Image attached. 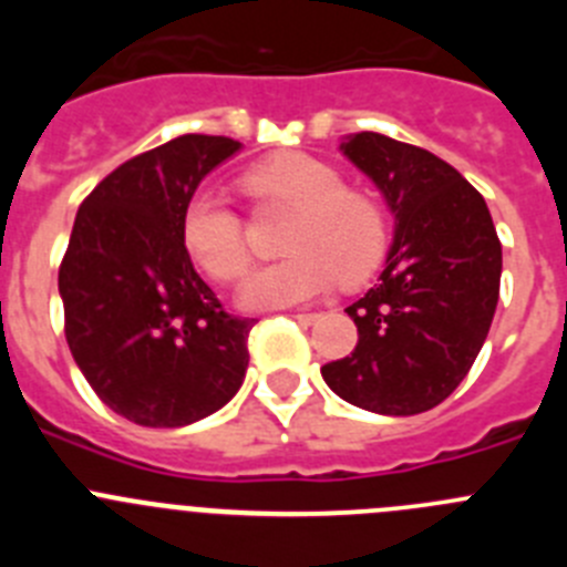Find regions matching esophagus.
Here are the masks:
<instances>
[{
    "mask_svg": "<svg viewBox=\"0 0 567 567\" xmlns=\"http://www.w3.org/2000/svg\"><path fill=\"white\" fill-rule=\"evenodd\" d=\"M292 318L298 320V323H307V327H309V323H315V320H318V315H315V312H298V315H292Z\"/></svg>",
    "mask_w": 567,
    "mask_h": 567,
    "instance_id": "34e87169",
    "label": "esophagus"
}]
</instances>
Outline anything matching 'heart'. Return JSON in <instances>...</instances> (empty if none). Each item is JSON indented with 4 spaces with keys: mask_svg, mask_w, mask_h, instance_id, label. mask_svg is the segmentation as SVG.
<instances>
[{
    "mask_svg": "<svg viewBox=\"0 0 567 567\" xmlns=\"http://www.w3.org/2000/svg\"><path fill=\"white\" fill-rule=\"evenodd\" d=\"M260 204L292 209L280 252L289 258L252 272L240 289L247 309H284L329 292L358 287L385 255V215L372 195L349 189L332 164L307 153H278L244 175ZM187 252L209 278L233 284L249 260L244 221L221 195L202 189L182 218Z\"/></svg>",
    "mask_w": 567,
    "mask_h": 567,
    "instance_id": "obj_1",
    "label": "heart"
}]
</instances>
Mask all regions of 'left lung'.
Wrapping results in <instances>:
<instances>
[{"label": "left lung", "instance_id": "1", "mask_svg": "<svg viewBox=\"0 0 567 567\" xmlns=\"http://www.w3.org/2000/svg\"><path fill=\"white\" fill-rule=\"evenodd\" d=\"M394 215L380 284L346 309L352 354L320 369L346 403L374 414L429 412L468 374L488 338L503 247L485 198L463 175L414 144L354 133L340 144Z\"/></svg>", "mask_w": 567, "mask_h": 567}]
</instances>
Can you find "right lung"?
I'll return each instance as SVG.
<instances>
[{"label": "right lung", "mask_w": 567, "mask_h": 567, "mask_svg": "<svg viewBox=\"0 0 567 567\" xmlns=\"http://www.w3.org/2000/svg\"><path fill=\"white\" fill-rule=\"evenodd\" d=\"M240 142L178 135L99 182L59 267L64 338L104 405L178 429L218 412L247 374L252 318H235L195 272L182 218L202 178Z\"/></svg>", "instance_id": "obj_1"}]
</instances>
